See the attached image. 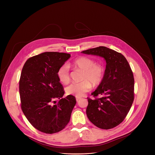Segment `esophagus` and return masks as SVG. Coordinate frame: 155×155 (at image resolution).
<instances>
[{
  "label": "esophagus",
  "instance_id": "esophagus-1",
  "mask_svg": "<svg viewBox=\"0 0 155 155\" xmlns=\"http://www.w3.org/2000/svg\"><path fill=\"white\" fill-rule=\"evenodd\" d=\"M80 99V97H76V101H77V102H78Z\"/></svg>",
  "mask_w": 155,
  "mask_h": 155
}]
</instances>
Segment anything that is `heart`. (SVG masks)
Returning <instances> with one entry per match:
<instances>
[{
	"label": "heart",
	"instance_id": "obj_1",
	"mask_svg": "<svg viewBox=\"0 0 155 155\" xmlns=\"http://www.w3.org/2000/svg\"><path fill=\"white\" fill-rule=\"evenodd\" d=\"M73 65L82 71L80 83H72L66 87V93L77 97H81L91 88V84L94 87L99 86L103 81L105 75V68L101 64L96 63V61L91 58L81 56L76 59ZM58 77L59 81L67 84L70 81L69 68L67 64H64L58 71Z\"/></svg>",
	"mask_w": 155,
	"mask_h": 155
}]
</instances>
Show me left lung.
I'll return each instance as SVG.
<instances>
[{"instance_id": "8db88e82", "label": "left lung", "mask_w": 155, "mask_h": 155, "mask_svg": "<svg viewBox=\"0 0 155 155\" xmlns=\"http://www.w3.org/2000/svg\"><path fill=\"white\" fill-rule=\"evenodd\" d=\"M81 53L102 57L106 61L103 81L91 93L95 99L87 98V117L97 127L114 128L124 120L133 103V73L126 58L112 49L99 47ZM98 95L102 97L96 98Z\"/></svg>"}]
</instances>
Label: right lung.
Returning <instances> with one entry per match:
<instances>
[{"label":"right lung","mask_w":155,"mask_h":155,"mask_svg":"<svg viewBox=\"0 0 155 155\" xmlns=\"http://www.w3.org/2000/svg\"><path fill=\"white\" fill-rule=\"evenodd\" d=\"M70 57L68 53L45 52L28 59L22 69L19 83L21 109L29 123L44 133L62 130L76 104L74 96L62 98L64 87L57 74ZM56 98L60 100L53 105Z\"/></svg>","instance_id":"obj_1"}]
</instances>
